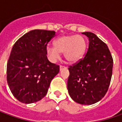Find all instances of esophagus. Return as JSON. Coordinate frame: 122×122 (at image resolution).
Masks as SVG:
<instances>
[{
  "instance_id": "1",
  "label": "esophagus",
  "mask_w": 122,
  "mask_h": 122,
  "mask_svg": "<svg viewBox=\"0 0 122 122\" xmlns=\"http://www.w3.org/2000/svg\"><path fill=\"white\" fill-rule=\"evenodd\" d=\"M65 68H66L65 66H60V71H62V70H63V69H65Z\"/></svg>"
}]
</instances>
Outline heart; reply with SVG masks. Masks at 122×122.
I'll return each instance as SVG.
<instances>
[{"label": "heart", "instance_id": "1", "mask_svg": "<svg viewBox=\"0 0 122 122\" xmlns=\"http://www.w3.org/2000/svg\"><path fill=\"white\" fill-rule=\"evenodd\" d=\"M86 49V41L83 36L65 35L54 42V46L47 45L46 52L49 58L56 62L60 58V53L69 63H75L83 58Z\"/></svg>", "mask_w": 122, "mask_h": 122}]
</instances>
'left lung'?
Wrapping results in <instances>:
<instances>
[{
    "mask_svg": "<svg viewBox=\"0 0 122 122\" xmlns=\"http://www.w3.org/2000/svg\"><path fill=\"white\" fill-rule=\"evenodd\" d=\"M82 34L88 38V49L83 58L68 68L67 89L75 102L90 105L101 101L108 90L113 61L107 45L95 34Z\"/></svg>",
    "mask_w": 122,
    "mask_h": 122,
    "instance_id": "left-lung-1",
    "label": "left lung"
}]
</instances>
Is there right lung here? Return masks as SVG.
<instances>
[{"instance_id":"right-lung-1","label":"right lung","mask_w":122,"mask_h":122,"mask_svg":"<svg viewBox=\"0 0 122 122\" xmlns=\"http://www.w3.org/2000/svg\"><path fill=\"white\" fill-rule=\"evenodd\" d=\"M55 31L32 30L20 38L13 46L7 66V80L14 97L30 104L47 94L50 83L60 66L50 62L47 45Z\"/></svg>"}]
</instances>
